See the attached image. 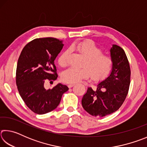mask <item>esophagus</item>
Instances as JSON below:
<instances>
[{
    "label": "esophagus",
    "mask_w": 147,
    "mask_h": 147,
    "mask_svg": "<svg viewBox=\"0 0 147 147\" xmlns=\"http://www.w3.org/2000/svg\"><path fill=\"white\" fill-rule=\"evenodd\" d=\"M75 86V84H68V87L69 88H73V86Z\"/></svg>",
    "instance_id": "obj_1"
}]
</instances>
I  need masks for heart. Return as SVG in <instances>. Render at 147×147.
I'll return each mask as SVG.
<instances>
[{
  "instance_id": "heart-1",
  "label": "heart",
  "mask_w": 147,
  "mask_h": 147,
  "mask_svg": "<svg viewBox=\"0 0 147 147\" xmlns=\"http://www.w3.org/2000/svg\"><path fill=\"white\" fill-rule=\"evenodd\" d=\"M71 51L81 54L85 60L81 69L69 67L62 73V79L68 83H77L91 75L94 80H98L105 76L110 70L112 61L110 56L102 53V50L93 41L87 40L74 43L69 47ZM69 51H65L59 56L58 63L64 67L68 63Z\"/></svg>"
}]
</instances>
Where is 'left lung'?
<instances>
[{
    "mask_svg": "<svg viewBox=\"0 0 147 147\" xmlns=\"http://www.w3.org/2000/svg\"><path fill=\"white\" fill-rule=\"evenodd\" d=\"M111 71L98 84L96 90L91 88L82 99L84 109L93 116L100 117L115 112L127 95L130 84V68L124 50L117 45L110 49Z\"/></svg>",
    "mask_w": 147,
    "mask_h": 147,
    "instance_id": "8db88e82",
    "label": "left lung"
}]
</instances>
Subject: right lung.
<instances>
[{
  "label": "right lung",
  "mask_w": 147,
  "mask_h": 147,
  "mask_svg": "<svg viewBox=\"0 0 147 147\" xmlns=\"http://www.w3.org/2000/svg\"><path fill=\"white\" fill-rule=\"evenodd\" d=\"M63 47V41L53 38L35 39L24 47L17 61L16 84L19 93L32 111L42 115L54 110L68 87L58 83L46 89V80L58 77L54 64Z\"/></svg>",
  "instance_id": "1"
}]
</instances>
